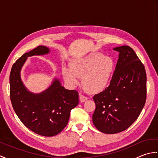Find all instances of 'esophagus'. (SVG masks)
I'll return each instance as SVG.
<instances>
[{"instance_id":"esophagus-1","label":"esophagus","mask_w":158,"mask_h":158,"mask_svg":"<svg viewBox=\"0 0 158 158\" xmlns=\"http://www.w3.org/2000/svg\"><path fill=\"white\" fill-rule=\"evenodd\" d=\"M88 100V97H86L84 95H82V94H80V101L81 102H84L85 101Z\"/></svg>"}]
</instances>
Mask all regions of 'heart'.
<instances>
[{
	"instance_id": "1",
	"label": "heart",
	"mask_w": 158,
	"mask_h": 158,
	"mask_svg": "<svg viewBox=\"0 0 158 158\" xmlns=\"http://www.w3.org/2000/svg\"><path fill=\"white\" fill-rule=\"evenodd\" d=\"M115 70V62L110 57L100 53H93L71 63V69L64 68L65 81L72 86L79 84V77L87 92L96 94L103 92L110 84Z\"/></svg>"
}]
</instances>
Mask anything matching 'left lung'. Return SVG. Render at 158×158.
<instances>
[{
	"label": "left lung",
	"mask_w": 158,
	"mask_h": 158,
	"mask_svg": "<svg viewBox=\"0 0 158 158\" xmlns=\"http://www.w3.org/2000/svg\"><path fill=\"white\" fill-rule=\"evenodd\" d=\"M118 52L115 72L106 89L94 96V125L100 132L116 134L132 125L141 113L147 98L145 69L135 51L123 45Z\"/></svg>",
	"instance_id": "obj_1"
}]
</instances>
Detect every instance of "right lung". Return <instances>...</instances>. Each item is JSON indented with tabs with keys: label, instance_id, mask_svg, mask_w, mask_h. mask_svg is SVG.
Instances as JSON below:
<instances>
[{
	"label": "right lung",
	"instance_id": "1",
	"mask_svg": "<svg viewBox=\"0 0 158 158\" xmlns=\"http://www.w3.org/2000/svg\"><path fill=\"white\" fill-rule=\"evenodd\" d=\"M49 52L48 48L40 45L24 53L13 64L9 77L10 98L16 115L26 127L44 136L61 132L69 122L70 110L79 103L78 92L65 89L58 79L40 94L30 92L23 85L20 71L28 57Z\"/></svg>",
	"mask_w": 158,
	"mask_h": 158
}]
</instances>
